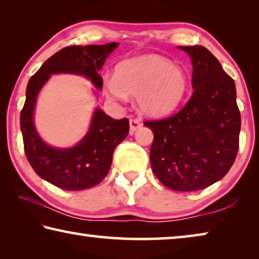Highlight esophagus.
Returning a JSON list of instances; mask_svg holds the SVG:
<instances>
[{
	"label": "esophagus",
	"instance_id": "1",
	"mask_svg": "<svg viewBox=\"0 0 259 259\" xmlns=\"http://www.w3.org/2000/svg\"><path fill=\"white\" fill-rule=\"evenodd\" d=\"M142 126V122L138 119H135V117H131L130 119V134L133 135L136 130Z\"/></svg>",
	"mask_w": 259,
	"mask_h": 259
}]
</instances>
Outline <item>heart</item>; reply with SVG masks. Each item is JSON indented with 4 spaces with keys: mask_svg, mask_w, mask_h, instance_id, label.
<instances>
[{
    "mask_svg": "<svg viewBox=\"0 0 259 259\" xmlns=\"http://www.w3.org/2000/svg\"><path fill=\"white\" fill-rule=\"evenodd\" d=\"M188 88L184 69L157 55L140 56L121 63L115 75L106 77L104 89L107 97L122 100L137 96L144 114L162 116L176 108Z\"/></svg>",
    "mask_w": 259,
    "mask_h": 259,
    "instance_id": "b5f03b06",
    "label": "heart"
}]
</instances>
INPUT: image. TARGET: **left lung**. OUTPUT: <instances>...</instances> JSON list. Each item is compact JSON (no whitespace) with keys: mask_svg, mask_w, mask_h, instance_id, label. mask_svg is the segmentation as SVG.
<instances>
[{"mask_svg":"<svg viewBox=\"0 0 259 259\" xmlns=\"http://www.w3.org/2000/svg\"><path fill=\"white\" fill-rule=\"evenodd\" d=\"M193 65L191 99L181 111L145 121L154 133L152 170L164 186L191 192L229 172L239 150L241 128L235 83L207 48L179 47Z\"/></svg>","mask_w":259,"mask_h":259,"instance_id":"left-lung-1","label":"left lung"}]
</instances>
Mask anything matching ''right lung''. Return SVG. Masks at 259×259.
Masks as SVG:
<instances>
[{"instance_id": "1", "label": "right lung", "mask_w": 259, "mask_h": 259, "mask_svg": "<svg viewBox=\"0 0 259 259\" xmlns=\"http://www.w3.org/2000/svg\"><path fill=\"white\" fill-rule=\"evenodd\" d=\"M119 46H69L56 52L29 78L26 100L20 113L24 150L29 164L41 178L67 191H80L97 185L111 168L115 147L129 134V120H114L102 109L95 111L88 134L71 148H55L46 144L35 129L33 115L36 97L51 74L83 75L100 90L103 77L98 71L107 56Z\"/></svg>"}]
</instances>
